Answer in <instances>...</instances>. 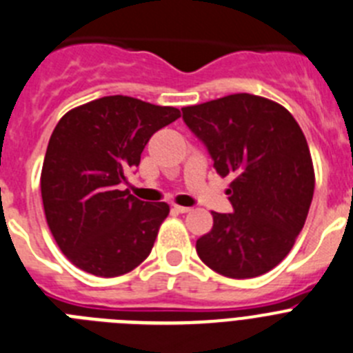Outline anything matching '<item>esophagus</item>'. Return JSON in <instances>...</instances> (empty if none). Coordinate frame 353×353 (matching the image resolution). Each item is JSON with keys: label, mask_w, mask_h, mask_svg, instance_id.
I'll return each instance as SVG.
<instances>
[{"label": "esophagus", "mask_w": 353, "mask_h": 353, "mask_svg": "<svg viewBox=\"0 0 353 353\" xmlns=\"http://www.w3.org/2000/svg\"><path fill=\"white\" fill-rule=\"evenodd\" d=\"M173 210L179 212V214H187V212H191V208L182 207V205H173Z\"/></svg>", "instance_id": "esophagus-1"}]
</instances>
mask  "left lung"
Returning <instances> with one entry per match:
<instances>
[{"label":"left lung","instance_id":"left-lung-1","mask_svg":"<svg viewBox=\"0 0 353 353\" xmlns=\"http://www.w3.org/2000/svg\"><path fill=\"white\" fill-rule=\"evenodd\" d=\"M185 125L230 176L233 212H212L214 226L196 251L233 279L269 272L292 251L314 192L310 146L288 109L265 97L235 93L182 108Z\"/></svg>","mask_w":353,"mask_h":353}]
</instances>
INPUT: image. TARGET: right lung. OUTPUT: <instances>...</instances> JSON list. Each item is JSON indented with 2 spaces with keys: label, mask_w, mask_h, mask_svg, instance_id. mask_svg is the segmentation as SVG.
<instances>
[{
  "label": "right lung",
  "mask_w": 353,
  "mask_h": 353,
  "mask_svg": "<svg viewBox=\"0 0 353 353\" xmlns=\"http://www.w3.org/2000/svg\"><path fill=\"white\" fill-rule=\"evenodd\" d=\"M176 118V108L111 95L58 121L40 176L43 212L58 248L81 270L117 277L146 260L170 205L145 203L120 185L150 138Z\"/></svg>",
  "instance_id": "obj_1"
}]
</instances>
